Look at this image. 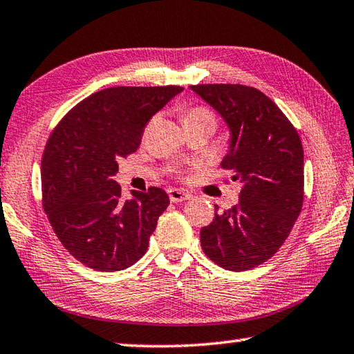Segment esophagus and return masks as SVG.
I'll return each instance as SVG.
<instances>
[{
	"instance_id": "obj_1",
	"label": "esophagus",
	"mask_w": 354,
	"mask_h": 354,
	"mask_svg": "<svg viewBox=\"0 0 354 354\" xmlns=\"http://www.w3.org/2000/svg\"><path fill=\"white\" fill-rule=\"evenodd\" d=\"M169 196H170V201L171 203H183V201L190 198L189 194H185V192L179 190V189H170L169 190Z\"/></svg>"
}]
</instances>
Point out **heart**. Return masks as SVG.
Returning a JSON list of instances; mask_svg holds the SVG:
<instances>
[{"label":"heart","instance_id":"b5f03b06","mask_svg":"<svg viewBox=\"0 0 354 354\" xmlns=\"http://www.w3.org/2000/svg\"><path fill=\"white\" fill-rule=\"evenodd\" d=\"M189 120H201V122H211L215 124V115L206 107H192L184 115V122H189Z\"/></svg>","mask_w":354,"mask_h":354}]
</instances>
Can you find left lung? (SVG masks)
<instances>
[{"instance_id":"8db88e82","label":"left lung","mask_w":354,"mask_h":354,"mask_svg":"<svg viewBox=\"0 0 354 354\" xmlns=\"http://www.w3.org/2000/svg\"><path fill=\"white\" fill-rule=\"evenodd\" d=\"M190 91L223 120L230 140L221 167L242 183L239 203L200 232L209 259L231 272L266 262L284 243L301 212L303 147L273 101L253 87L203 84Z\"/></svg>"}]
</instances>
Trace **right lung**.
Here are the masks:
<instances>
[{
	"label": "right lung",
	"instance_id": "1",
	"mask_svg": "<svg viewBox=\"0 0 354 354\" xmlns=\"http://www.w3.org/2000/svg\"><path fill=\"white\" fill-rule=\"evenodd\" d=\"M183 91L104 88L76 104L48 139L40 170L44 209L59 241L84 266L118 272L147 253L169 195L149 187L123 200L113 176L118 160L137 151L149 118Z\"/></svg>",
	"mask_w": 354,
	"mask_h": 354
}]
</instances>
